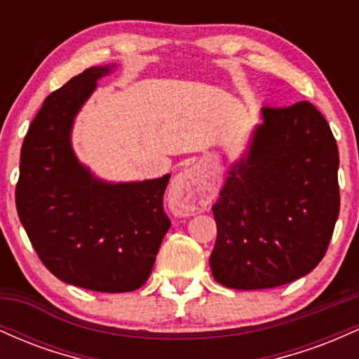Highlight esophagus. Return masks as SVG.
<instances>
[{
	"mask_svg": "<svg viewBox=\"0 0 359 359\" xmlns=\"http://www.w3.org/2000/svg\"><path fill=\"white\" fill-rule=\"evenodd\" d=\"M168 199L177 216H192L208 199V184L196 168H189L175 177Z\"/></svg>",
	"mask_w": 359,
	"mask_h": 359,
	"instance_id": "1",
	"label": "esophagus"
}]
</instances>
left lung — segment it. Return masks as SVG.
I'll return each mask as SVG.
<instances>
[{
	"label": "left lung",
	"mask_w": 359,
	"mask_h": 359,
	"mask_svg": "<svg viewBox=\"0 0 359 359\" xmlns=\"http://www.w3.org/2000/svg\"><path fill=\"white\" fill-rule=\"evenodd\" d=\"M250 154L229 172L212 205L209 258L221 285H285L319 265L339 216V151L312 102L263 106Z\"/></svg>",
	"instance_id": "obj_1"
}]
</instances>
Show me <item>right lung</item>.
<instances>
[{"label": "right lung", "instance_id": "obj_1", "mask_svg": "<svg viewBox=\"0 0 359 359\" xmlns=\"http://www.w3.org/2000/svg\"><path fill=\"white\" fill-rule=\"evenodd\" d=\"M108 71L89 67L48 94L23 140L15 201L32 246L57 278L119 294L150 277L170 228L163 211L170 175L113 185L77 162L72 119Z\"/></svg>", "mask_w": 359, "mask_h": 359}]
</instances>
